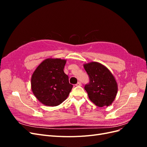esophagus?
Masks as SVG:
<instances>
[{"label": "esophagus", "mask_w": 147, "mask_h": 147, "mask_svg": "<svg viewBox=\"0 0 147 147\" xmlns=\"http://www.w3.org/2000/svg\"><path fill=\"white\" fill-rule=\"evenodd\" d=\"M75 86H82V83H81V82H78L76 84H75Z\"/></svg>", "instance_id": "obj_1"}]
</instances>
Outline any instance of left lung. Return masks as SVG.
<instances>
[{
  "label": "left lung",
  "instance_id": "1",
  "mask_svg": "<svg viewBox=\"0 0 147 147\" xmlns=\"http://www.w3.org/2000/svg\"><path fill=\"white\" fill-rule=\"evenodd\" d=\"M90 77V83L84 86L89 99L96 105L108 107L113 103L118 92V84L108 68L97 62L83 64Z\"/></svg>",
  "mask_w": 147,
  "mask_h": 147
}]
</instances>
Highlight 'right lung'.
I'll use <instances>...</instances> for the list:
<instances>
[{
  "label": "right lung",
  "mask_w": 147,
  "mask_h": 147,
  "mask_svg": "<svg viewBox=\"0 0 147 147\" xmlns=\"http://www.w3.org/2000/svg\"><path fill=\"white\" fill-rule=\"evenodd\" d=\"M65 59L48 58L42 61L31 77L34 95L46 106L55 107L63 102L73 87L64 72Z\"/></svg>",
  "instance_id": "1"
}]
</instances>
